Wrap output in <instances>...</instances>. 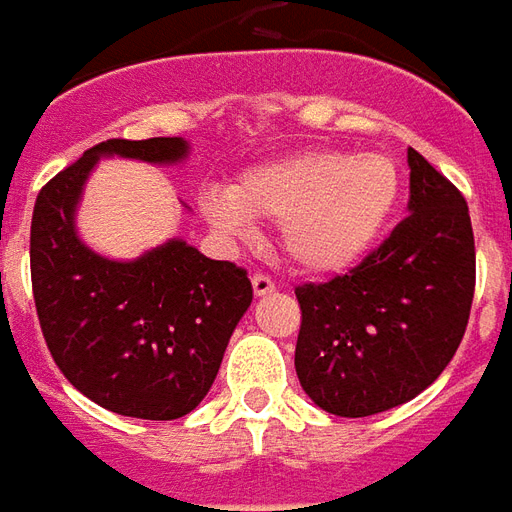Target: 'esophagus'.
I'll return each instance as SVG.
<instances>
[{"label":"esophagus","instance_id":"obj_1","mask_svg":"<svg viewBox=\"0 0 512 512\" xmlns=\"http://www.w3.org/2000/svg\"><path fill=\"white\" fill-rule=\"evenodd\" d=\"M251 283H253V292L259 294V297L261 294L275 292V281H272L270 275H264V272H253Z\"/></svg>","mask_w":512,"mask_h":512}]
</instances>
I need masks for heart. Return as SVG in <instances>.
<instances>
[{
	"label": "heart",
	"instance_id": "b5f03b06",
	"mask_svg": "<svg viewBox=\"0 0 512 512\" xmlns=\"http://www.w3.org/2000/svg\"><path fill=\"white\" fill-rule=\"evenodd\" d=\"M401 196V174L384 155L300 152L245 171L234 188H207L201 210L226 234L253 220L281 223L283 251L311 272L363 259L382 237Z\"/></svg>",
	"mask_w": 512,
	"mask_h": 512
}]
</instances>
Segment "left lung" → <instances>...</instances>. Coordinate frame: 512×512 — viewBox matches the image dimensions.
<instances>
[{
	"instance_id": "8db88e82",
	"label": "left lung",
	"mask_w": 512,
	"mask_h": 512,
	"mask_svg": "<svg viewBox=\"0 0 512 512\" xmlns=\"http://www.w3.org/2000/svg\"><path fill=\"white\" fill-rule=\"evenodd\" d=\"M409 215L346 275L294 289V368L324 412L368 417L442 374L469 324L475 234L461 190L409 147Z\"/></svg>"
}]
</instances>
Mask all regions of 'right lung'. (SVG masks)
I'll return each mask as SVG.
<instances>
[{
	"mask_svg": "<svg viewBox=\"0 0 512 512\" xmlns=\"http://www.w3.org/2000/svg\"><path fill=\"white\" fill-rule=\"evenodd\" d=\"M185 152L182 138H108L48 179L35 201L29 267L48 352L78 393L125 417L193 412L253 300L248 270L182 240L108 261L76 237V201L100 155L171 163Z\"/></svg>",
	"mask_w": 512,
	"mask_h": 512,
	"instance_id": "1",
	"label": "right lung"
}]
</instances>
